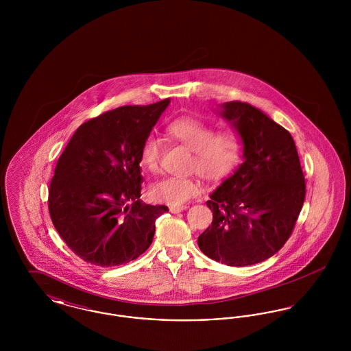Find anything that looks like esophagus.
<instances>
[{
    "instance_id": "34e87169",
    "label": "esophagus",
    "mask_w": 351,
    "mask_h": 351,
    "mask_svg": "<svg viewBox=\"0 0 351 351\" xmlns=\"http://www.w3.org/2000/svg\"><path fill=\"white\" fill-rule=\"evenodd\" d=\"M185 209H188L186 205H169V212L171 213H180Z\"/></svg>"
}]
</instances>
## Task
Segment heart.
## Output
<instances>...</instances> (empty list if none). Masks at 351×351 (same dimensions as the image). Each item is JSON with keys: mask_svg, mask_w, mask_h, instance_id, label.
Here are the masks:
<instances>
[{"mask_svg": "<svg viewBox=\"0 0 351 351\" xmlns=\"http://www.w3.org/2000/svg\"><path fill=\"white\" fill-rule=\"evenodd\" d=\"M168 136L195 152L193 168L208 180H221L239 166L245 152V142L239 133L216 129L197 118L173 119L167 126ZM163 152L162 141L149 135L141 147V166L158 172ZM201 184L195 178L167 176L152 184V200L168 205H182L200 193Z\"/></svg>", "mask_w": 351, "mask_h": 351, "instance_id": "1", "label": "heart"}]
</instances>
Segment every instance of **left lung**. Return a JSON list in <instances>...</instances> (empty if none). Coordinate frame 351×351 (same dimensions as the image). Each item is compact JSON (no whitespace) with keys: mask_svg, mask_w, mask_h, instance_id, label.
I'll return each mask as SVG.
<instances>
[{"mask_svg":"<svg viewBox=\"0 0 351 351\" xmlns=\"http://www.w3.org/2000/svg\"><path fill=\"white\" fill-rule=\"evenodd\" d=\"M218 114L242 136L243 163L206 205L213 213L200 250L228 266L263 262L283 247L305 199V179L289 132L247 102L219 105Z\"/></svg>","mask_w":351,"mask_h":351,"instance_id":"8db88e82","label":"left lung"}]
</instances>
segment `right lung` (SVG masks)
Wrapping results in <instances>:
<instances>
[{"mask_svg": "<svg viewBox=\"0 0 351 351\" xmlns=\"http://www.w3.org/2000/svg\"><path fill=\"white\" fill-rule=\"evenodd\" d=\"M171 100L121 106L83 123L68 142L49 189L51 219L68 247L101 267L150 247L166 205L141 200V147Z\"/></svg>", "mask_w": 351, "mask_h": 351, "instance_id": "1", "label": "right lung"}]
</instances>
